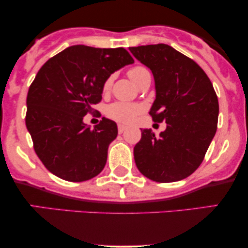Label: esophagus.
<instances>
[{
    "label": "esophagus",
    "instance_id": "34e87169",
    "mask_svg": "<svg viewBox=\"0 0 248 248\" xmlns=\"http://www.w3.org/2000/svg\"><path fill=\"white\" fill-rule=\"evenodd\" d=\"M126 129H127V128H126V126H124V124H119V126H118L119 134H122Z\"/></svg>",
    "mask_w": 248,
    "mask_h": 248
}]
</instances>
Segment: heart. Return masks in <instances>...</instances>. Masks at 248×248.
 Wrapping results in <instances>:
<instances>
[{"mask_svg": "<svg viewBox=\"0 0 248 248\" xmlns=\"http://www.w3.org/2000/svg\"><path fill=\"white\" fill-rule=\"evenodd\" d=\"M150 75L149 71L143 66H134L128 71V76L132 80L138 84L139 80L143 76ZM110 86H112V77L106 79L102 86L104 92H108ZM142 112V106L138 104H132V102L124 101H115L113 104L108 105L106 108V115L112 120L120 122V124H132L135 118Z\"/></svg>", "mask_w": 248, "mask_h": 248, "instance_id": "obj_1", "label": "heart"}]
</instances>
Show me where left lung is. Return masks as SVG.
<instances>
[{
    "label": "left lung",
    "instance_id": "obj_1",
    "mask_svg": "<svg viewBox=\"0 0 248 248\" xmlns=\"http://www.w3.org/2000/svg\"><path fill=\"white\" fill-rule=\"evenodd\" d=\"M152 71L156 96L149 114L167 128L156 138L141 129L134 147L136 167L160 183L186 178L201 166L217 130L219 105L209 77L197 62L167 44L129 47Z\"/></svg>",
    "mask_w": 248,
    "mask_h": 248
}]
</instances>
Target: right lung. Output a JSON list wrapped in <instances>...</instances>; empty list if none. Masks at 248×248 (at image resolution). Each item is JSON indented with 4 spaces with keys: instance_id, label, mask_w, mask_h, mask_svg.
I'll return each instance as SVG.
<instances>
[{
    "instance_id": "right-lung-1",
    "label": "right lung",
    "mask_w": 248,
    "mask_h": 248,
    "mask_svg": "<svg viewBox=\"0 0 248 248\" xmlns=\"http://www.w3.org/2000/svg\"><path fill=\"white\" fill-rule=\"evenodd\" d=\"M133 62L124 47L73 45L38 71L28 92L25 124L37 156L57 177L84 182L102 171L118 126L102 118L91 129L82 120L101 101L106 79Z\"/></svg>"
}]
</instances>
